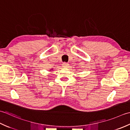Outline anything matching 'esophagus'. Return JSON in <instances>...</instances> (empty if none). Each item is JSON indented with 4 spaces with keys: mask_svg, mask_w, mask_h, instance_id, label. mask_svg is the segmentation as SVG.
Masks as SVG:
<instances>
[{
    "mask_svg": "<svg viewBox=\"0 0 130 130\" xmlns=\"http://www.w3.org/2000/svg\"><path fill=\"white\" fill-rule=\"evenodd\" d=\"M62 67H68V64L67 63H66V62H63L62 63Z\"/></svg>",
    "mask_w": 130,
    "mask_h": 130,
    "instance_id": "1",
    "label": "esophagus"
}]
</instances>
